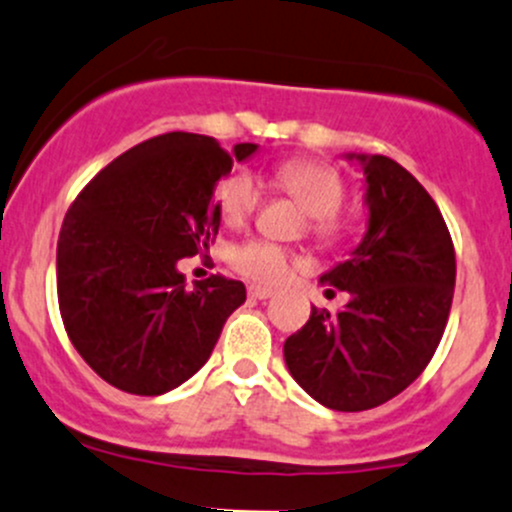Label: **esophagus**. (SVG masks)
<instances>
[{
    "label": "esophagus",
    "mask_w": 512,
    "mask_h": 512,
    "mask_svg": "<svg viewBox=\"0 0 512 512\" xmlns=\"http://www.w3.org/2000/svg\"><path fill=\"white\" fill-rule=\"evenodd\" d=\"M247 294H250L252 299H270L272 294H274V289H270V287H262V284H252L250 289H247Z\"/></svg>",
    "instance_id": "obj_1"
}]
</instances>
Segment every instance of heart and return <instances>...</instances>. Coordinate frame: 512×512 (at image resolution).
<instances>
[{
	"mask_svg": "<svg viewBox=\"0 0 512 512\" xmlns=\"http://www.w3.org/2000/svg\"><path fill=\"white\" fill-rule=\"evenodd\" d=\"M274 184L299 203L301 211L311 215V230L319 240H336L343 233L338 208L346 198V184L333 166L319 161H289L277 166ZM220 215L228 225H240L260 201V188L250 171H233L215 188ZM230 267L242 277L274 284L287 277L289 255L267 240H245L228 255Z\"/></svg>",
	"mask_w": 512,
	"mask_h": 512,
	"instance_id": "obj_1",
	"label": "heart"
}]
</instances>
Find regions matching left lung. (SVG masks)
<instances>
[{
	"label": "left lung",
	"mask_w": 512,
	"mask_h": 512,
	"mask_svg": "<svg viewBox=\"0 0 512 512\" xmlns=\"http://www.w3.org/2000/svg\"><path fill=\"white\" fill-rule=\"evenodd\" d=\"M363 171L368 223L346 262L321 274L348 292L338 314L311 309L284 341V363L306 395L336 412H363L400 395L437 351L456 257L437 203L397 161L343 154Z\"/></svg>",
	"instance_id": "8db88e82"
}]
</instances>
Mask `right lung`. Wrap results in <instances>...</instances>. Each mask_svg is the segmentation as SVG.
Wrapping results in <instances>:
<instances>
[{
    "label": "right lung",
    "mask_w": 512,
    "mask_h": 512,
    "mask_svg": "<svg viewBox=\"0 0 512 512\" xmlns=\"http://www.w3.org/2000/svg\"><path fill=\"white\" fill-rule=\"evenodd\" d=\"M257 144L225 152L213 137L169 132L127 149L75 198L58 235L63 326L105 383L157 397L211 358L245 284L213 274L186 284L181 257L220 228L215 186Z\"/></svg>",
    "instance_id": "add662e5"
}]
</instances>
